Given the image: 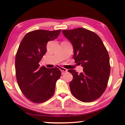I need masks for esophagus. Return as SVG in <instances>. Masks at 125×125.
<instances>
[{
  "mask_svg": "<svg viewBox=\"0 0 125 125\" xmlns=\"http://www.w3.org/2000/svg\"><path fill=\"white\" fill-rule=\"evenodd\" d=\"M60 69L61 72H62V74H64V73H65V72H67V69L63 67H60Z\"/></svg>",
  "mask_w": 125,
  "mask_h": 125,
  "instance_id": "esophagus-1",
  "label": "esophagus"
}]
</instances>
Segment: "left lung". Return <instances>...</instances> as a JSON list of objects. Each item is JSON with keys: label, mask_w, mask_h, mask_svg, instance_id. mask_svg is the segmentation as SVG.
I'll return each mask as SVG.
<instances>
[{"label": "left lung", "mask_w": 125, "mask_h": 125, "mask_svg": "<svg viewBox=\"0 0 125 125\" xmlns=\"http://www.w3.org/2000/svg\"><path fill=\"white\" fill-rule=\"evenodd\" d=\"M62 33L73 45V59L83 67L78 74L75 70L69 83L73 96L84 102H92L101 96L106 88L110 73L109 56L100 37L86 29L63 30Z\"/></svg>", "instance_id": "8db88e82"}]
</instances>
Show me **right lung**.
<instances>
[{"label": "right lung", "mask_w": 125, "mask_h": 125, "mask_svg": "<svg viewBox=\"0 0 125 125\" xmlns=\"http://www.w3.org/2000/svg\"><path fill=\"white\" fill-rule=\"evenodd\" d=\"M61 30H35L27 33L20 42L15 57V71L22 93L34 103H42L52 97L60 77L59 68L40 67L39 62L47 52V44L59 36Z\"/></svg>", "instance_id": "obj_1"}]
</instances>
